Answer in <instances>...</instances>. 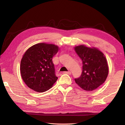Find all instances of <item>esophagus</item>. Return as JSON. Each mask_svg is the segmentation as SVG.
Wrapping results in <instances>:
<instances>
[{"mask_svg": "<svg viewBox=\"0 0 125 125\" xmlns=\"http://www.w3.org/2000/svg\"><path fill=\"white\" fill-rule=\"evenodd\" d=\"M64 73H65V74H71V72L70 71L64 72Z\"/></svg>", "mask_w": 125, "mask_h": 125, "instance_id": "1", "label": "esophagus"}]
</instances>
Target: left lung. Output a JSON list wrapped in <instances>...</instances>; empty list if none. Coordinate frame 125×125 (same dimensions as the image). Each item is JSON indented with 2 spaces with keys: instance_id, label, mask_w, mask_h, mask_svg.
<instances>
[{
  "instance_id": "left-lung-1",
  "label": "left lung",
  "mask_w": 125,
  "mask_h": 125,
  "mask_svg": "<svg viewBox=\"0 0 125 125\" xmlns=\"http://www.w3.org/2000/svg\"><path fill=\"white\" fill-rule=\"evenodd\" d=\"M74 50L82 60L83 71L75 82L82 89L93 91L104 83L109 73V67L104 54L95 47L84 45L77 46Z\"/></svg>"
}]
</instances>
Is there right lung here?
Returning <instances> with one entry per match:
<instances>
[{"label":"right lung","instance_id":"obj_1","mask_svg":"<svg viewBox=\"0 0 125 125\" xmlns=\"http://www.w3.org/2000/svg\"><path fill=\"white\" fill-rule=\"evenodd\" d=\"M58 50V46L43 42L26 50L21 61L20 73L29 88L42 93L52 87L58 79L52 58Z\"/></svg>","mask_w":125,"mask_h":125}]
</instances>
